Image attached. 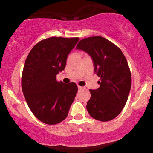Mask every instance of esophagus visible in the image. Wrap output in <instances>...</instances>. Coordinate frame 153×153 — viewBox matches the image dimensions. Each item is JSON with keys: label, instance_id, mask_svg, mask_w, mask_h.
Wrapping results in <instances>:
<instances>
[{"label": "esophagus", "instance_id": "obj_1", "mask_svg": "<svg viewBox=\"0 0 153 153\" xmlns=\"http://www.w3.org/2000/svg\"><path fill=\"white\" fill-rule=\"evenodd\" d=\"M78 88H79V90H81V89L83 88V87L80 86H78Z\"/></svg>", "mask_w": 153, "mask_h": 153}]
</instances>
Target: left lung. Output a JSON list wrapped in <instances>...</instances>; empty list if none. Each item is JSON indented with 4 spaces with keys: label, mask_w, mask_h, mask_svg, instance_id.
I'll use <instances>...</instances> for the list:
<instances>
[{
    "label": "left lung",
    "mask_w": 153,
    "mask_h": 153,
    "mask_svg": "<svg viewBox=\"0 0 153 153\" xmlns=\"http://www.w3.org/2000/svg\"><path fill=\"white\" fill-rule=\"evenodd\" d=\"M76 49L92 57L95 72L100 77V87L91 90L86 108L91 117L108 122L117 117L127 101L131 86V75L127 60L115 44L102 36L81 40Z\"/></svg>",
    "instance_id": "8db88e82"
}]
</instances>
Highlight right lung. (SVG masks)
<instances>
[{
  "label": "right lung",
  "instance_id": "1",
  "mask_svg": "<svg viewBox=\"0 0 153 153\" xmlns=\"http://www.w3.org/2000/svg\"><path fill=\"white\" fill-rule=\"evenodd\" d=\"M79 38L51 37L32 48L22 74V89L29 109L38 120L56 124L68 115L78 87L64 84L56 75L65 68L67 56Z\"/></svg>",
  "mask_w": 153,
  "mask_h": 153
}]
</instances>
